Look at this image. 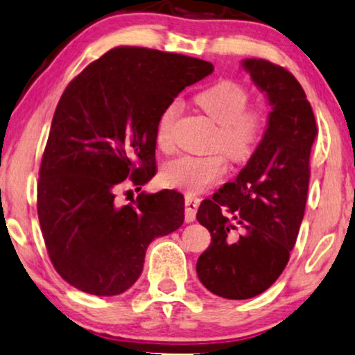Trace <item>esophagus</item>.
Returning a JSON list of instances; mask_svg holds the SVG:
<instances>
[{
  "label": "esophagus",
  "mask_w": 355,
  "mask_h": 355,
  "mask_svg": "<svg viewBox=\"0 0 355 355\" xmlns=\"http://www.w3.org/2000/svg\"><path fill=\"white\" fill-rule=\"evenodd\" d=\"M200 198L195 195H187L185 196V219L187 223H193L196 218V209L200 206Z\"/></svg>",
  "instance_id": "esophagus-1"
}]
</instances>
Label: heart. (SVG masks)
<instances>
[{
  "mask_svg": "<svg viewBox=\"0 0 355 355\" xmlns=\"http://www.w3.org/2000/svg\"><path fill=\"white\" fill-rule=\"evenodd\" d=\"M249 89L236 80H218L195 95L198 105L218 124L214 147L234 162H245L255 154L267 132L266 105H248ZM180 101L173 100L160 111L155 124V142L160 149L172 147L173 128L180 114ZM227 159L221 152L211 155H180L160 170L165 187L187 193L208 190L226 173Z\"/></svg>",
  "mask_w": 355,
  "mask_h": 355,
  "instance_id": "b5f03b06",
  "label": "heart"
}]
</instances>
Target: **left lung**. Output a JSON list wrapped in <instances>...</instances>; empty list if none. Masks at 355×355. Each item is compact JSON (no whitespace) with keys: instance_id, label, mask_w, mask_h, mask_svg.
<instances>
[{"instance_id":"1","label":"left lung","mask_w":355,"mask_h":355,"mask_svg":"<svg viewBox=\"0 0 355 355\" xmlns=\"http://www.w3.org/2000/svg\"><path fill=\"white\" fill-rule=\"evenodd\" d=\"M244 67L272 105L259 149L234 182L201 201L200 224L211 232L196 273L218 297L248 300L275 284L297 242L318 128L298 80L284 67L248 58Z\"/></svg>"}]
</instances>
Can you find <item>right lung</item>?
I'll use <instances>...</instances> for the list:
<instances>
[{"label": "right lung", "instance_id": "add662e5", "mask_svg": "<svg viewBox=\"0 0 355 355\" xmlns=\"http://www.w3.org/2000/svg\"><path fill=\"white\" fill-rule=\"evenodd\" d=\"M209 62L146 47H114L69 83L53 113L37 183V214L52 266L71 286L113 297L132 286L155 237L185 219L182 193H139L125 185L157 173L155 124Z\"/></svg>", "mask_w": 355, "mask_h": 355}]
</instances>
